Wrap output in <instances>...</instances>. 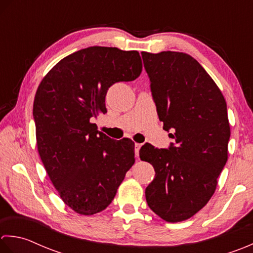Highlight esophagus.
<instances>
[{"instance_id": "34e87169", "label": "esophagus", "mask_w": 253, "mask_h": 253, "mask_svg": "<svg viewBox=\"0 0 253 253\" xmlns=\"http://www.w3.org/2000/svg\"><path fill=\"white\" fill-rule=\"evenodd\" d=\"M141 146H142V144H138V143H135V145H134V152H135L136 157H138V154H140Z\"/></svg>"}]
</instances>
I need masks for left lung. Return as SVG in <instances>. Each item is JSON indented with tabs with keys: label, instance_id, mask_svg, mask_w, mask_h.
I'll list each match as a JSON object with an SVG mask.
<instances>
[{
	"label": "left lung",
	"instance_id": "1",
	"mask_svg": "<svg viewBox=\"0 0 253 253\" xmlns=\"http://www.w3.org/2000/svg\"><path fill=\"white\" fill-rule=\"evenodd\" d=\"M142 58L159 120L174 138L168 148H141L142 161L155 169L146 202L159 217L177 223L192 217L215 192L228 155L227 105L191 55L163 51Z\"/></svg>",
	"mask_w": 253,
	"mask_h": 253
}]
</instances>
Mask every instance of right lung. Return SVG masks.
<instances>
[{
	"instance_id": "1",
	"label": "right lung",
	"mask_w": 253,
	"mask_h": 253,
	"mask_svg": "<svg viewBox=\"0 0 253 253\" xmlns=\"http://www.w3.org/2000/svg\"><path fill=\"white\" fill-rule=\"evenodd\" d=\"M142 72L137 51L89 47L56 63L34 101L38 152L63 202L82 215L109 205L135 162L134 143L98 132L92 119L106 113V94L117 82Z\"/></svg>"
}]
</instances>
